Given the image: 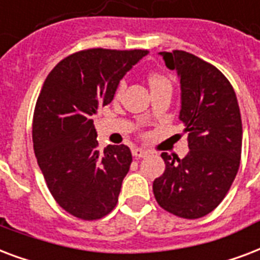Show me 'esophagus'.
Here are the masks:
<instances>
[{"label": "esophagus", "instance_id": "esophagus-1", "mask_svg": "<svg viewBox=\"0 0 260 260\" xmlns=\"http://www.w3.org/2000/svg\"><path fill=\"white\" fill-rule=\"evenodd\" d=\"M132 154H134V156H136V158H144V156L148 155V151H146V150H143V148H135L134 151H132Z\"/></svg>", "mask_w": 260, "mask_h": 260}]
</instances>
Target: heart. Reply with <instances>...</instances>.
<instances>
[{"label": "heart", "mask_w": 260, "mask_h": 260, "mask_svg": "<svg viewBox=\"0 0 260 260\" xmlns=\"http://www.w3.org/2000/svg\"><path fill=\"white\" fill-rule=\"evenodd\" d=\"M148 83H150L151 88H154V87L162 86V84H169V80H168L165 76H162V75H158V73H152L151 76L148 77ZM125 87H126L125 80H121V82L118 83V86H117V88H116V92H114V95H116L117 98H118V96H120V95L124 92Z\"/></svg>", "instance_id": "b5f03b06"}]
</instances>
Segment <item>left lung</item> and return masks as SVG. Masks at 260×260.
<instances>
[{
	"label": "left lung",
	"instance_id": "8db88e82",
	"mask_svg": "<svg viewBox=\"0 0 260 260\" xmlns=\"http://www.w3.org/2000/svg\"><path fill=\"white\" fill-rule=\"evenodd\" d=\"M181 86L180 120L189 152L180 159L162 152L165 172L152 191L162 209L196 219L211 213L226 196L241 158L243 126L236 92L214 65L183 50L161 51Z\"/></svg>",
	"mask_w": 260,
	"mask_h": 260
}]
</instances>
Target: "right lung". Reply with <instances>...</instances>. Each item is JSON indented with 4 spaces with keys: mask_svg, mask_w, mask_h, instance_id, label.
<instances>
[{
    "mask_svg": "<svg viewBox=\"0 0 260 260\" xmlns=\"http://www.w3.org/2000/svg\"><path fill=\"white\" fill-rule=\"evenodd\" d=\"M147 50L88 49L47 75L32 120L34 151L47 188L65 211L84 221L118 202L132 154L125 144L98 150L92 116L110 104L124 75Z\"/></svg>",
    "mask_w": 260,
    "mask_h": 260,
    "instance_id": "add662e5",
    "label": "right lung"
}]
</instances>
